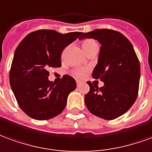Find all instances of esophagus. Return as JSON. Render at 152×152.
I'll use <instances>...</instances> for the list:
<instances>
[{"label":"esophagus","mask_w":152,"mask_h":152,"mask_svg":"<svg viewBox=\"0 0 152 152\" xmlns=\"http://www.w3.org/2000/svg\"><path fill=\"white\" fill-rule=\"evenodd\" d=\"M76 83H77V86H80V85L82 84V82L81 81H79V80H77V81H76Z\"/></svg>","instance_id":"1"}]
</instances>
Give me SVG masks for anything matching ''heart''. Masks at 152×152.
I'll return each instance as SVG.
<instances>
[{
  "mask_svg": "<svg viewBox=\"0 0 152 152\" xmlns=\"http://www.w3.org/2000/svg\"><path fill=\"white\" fill-rule=\"evenodd\" d=\"M96 46H97V43L93 39L87 38V39H84L82 42V47L86 53L88 50H91L93 47H96ZM89 71H90V69L88 68H77L73 71V75L75 76L76 78H84L88 76Z\"/></svg>",
  "mask_w": 152,
  "mask_h": 152,
  "instance_id": "b5f03b06",
  "label": "heart"
}]
</instances>
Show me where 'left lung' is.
Returning a JSON list of instances; mask_svg holds the SVG:
<instances>
[{
	"label": "left lung",
	"instance_id": "left-lung-1",
	"mask_svg": "<svg viewBox=\"0 0 152 152\" xmlns=\"http://www.w3.org/2000/svg\"><path fill=\"white\" fill-rule=\"evenodd\" d=\"M86 37L97 40L102 45L92 76L104 82V86L98 88L88 82L90 91L85 95V104L94 115L112 120L127 112L137 97L139 61L133 45L119 32L95 29L84 33L79 39Z\"/></svg>",
	"mask_w": 152,
	"mask_h": 152
}]
</instances>
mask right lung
Instances as JSON below:
<instances>
[{"mask_svg": "<svg viewBox=\"0 0 152 152\" xmlns=\"http://www.w3.org/2000/svg\"><path fill=\"white\" fill-rule=\"evenodd\" d=\"M81 34L40 29L28 34L19 44L10 71V83L19 107L29 117L47 120L65 108L76 82L64 75L56 85L48 80V69L61 67V52Z\"/></svg>", "mask_w": 152, "mask_h": 152, "instance_id": "right-lung-1", "label": "right lung"}]
</instances>
